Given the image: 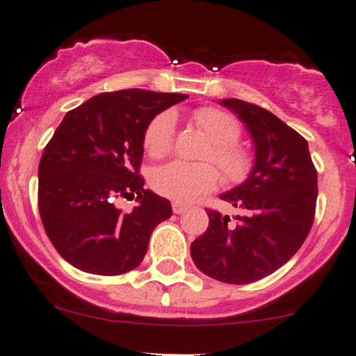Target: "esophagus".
Masks as SVG:
<instances>
[{
	"label": "esophagus",
	"instance_id": "1",
	"mask_svg": "<svg viewBox=\"0 0 356 356\" xmlns=\"http://www.w3.org/2000/svg\"><path fill=\"white\" fill-rule=\"evenodd\" d=\"M172 209H174L175 215H182V213H186L189 209V204H184V203H172Z\"/></svg>",
	"mask_w": 356,
	"mask_h": 356
}]
</instances>
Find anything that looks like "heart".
<instances>
[{
    "label": "heart",
    "mask_w": 356,
    "mask_h": 356,
    "mask_svg": "<svg viewBox=\"0 0 356 356\" xmlns=\"http://www.w3.org/2000/svg\"><path fill=\"white\" fill-rule=\"evenodd\" d=\"M194 121L211 147L203 153V162H215L227 182H242L252 168L249 152L237 145L241 126L227 112L215 107H201L194 112ZM175 133V115L170 111L160 112L149 121L143 136V147L152 159H163L172 152ZM152 188L160 196L177 203H189L201 194H207L218 186L220 174L209 163L188 165L170 162L155 168L152 174Z\"/></svg>",
    "instance_id": "heart-1"
}]
</instances>
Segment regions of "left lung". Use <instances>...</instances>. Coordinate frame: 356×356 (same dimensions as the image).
Listing matches in <instances>:
<instances>
[{
	"mask_svg": "<svg viewBox=\"0 0 356 356\" xmlns=\"http://www.w3.org/2000/svg\"><path fill=\"white\" fill-rule=\"evenodd\" d=\"M245 124L254 143V165L237 188L220 194L244 209L230 216L208 209L209 225L191 244L204 275L232 285L271 275L300 249L314 222L317 170L305 138L275 114L238 99L220 100Z\"/></svg>",
	"mask_w": 356,
	"mask_h": 356,
	"instance_id": "obj_1",
	"label": "left lung"
}]
</instances>
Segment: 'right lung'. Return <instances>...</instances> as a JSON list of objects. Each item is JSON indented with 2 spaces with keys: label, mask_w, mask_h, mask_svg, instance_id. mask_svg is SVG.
<instances>
[{
  "label": "right lung",
  "mask_w": 356,
  "mask_h": 356,
  "mask_svg": "<svg viewBox=\"0 0 356 356\" xmlns=\"http://www.w3.org/2000/svg\"><path fill=\"white\" fill-rule=\"evenodd\" d=\"M184 93L129 88L100 93L70 111L39 163V211L63 259L92 275L140 266L153 228L172 216L170 201L145 189L143 136L156 114ZM118 197L138 207L122 213Z\"/></svg>",
  "instance_id": "1"
}]
</instances>
